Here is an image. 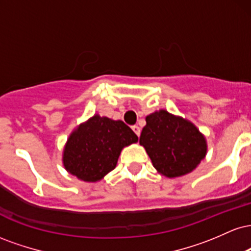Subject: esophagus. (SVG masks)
<instances>
[{"instance_id":"1","label":"esophagus","mask_w":251,"mask_h":251,"mask_svg":"<svg viewBox=\"0 0 251 251\" xmlns=\"http://www.w3.org/2000/svg\"><path fill=\"white\" fill-rule=\"evenodd\" d=\"M132 129H133V132H134V133L137 134L138 137H139V135H140V127H139V126H137V125L132 126Z\"/></svg>"}]
</instances>
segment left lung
<instances>
[{
	"instance_id": "left-lung-1",
	"label": "left lung",
	"mask_w": 251,
	"mask_h": 251,
	"mask_svg": "<svg viewBox=\"0 0 251 251\" xmlns=\"http://www.w3.org/2000/svg\"><path fill=\"white\" fill-rule=\"evenodd\" d=\"M139 143L154 169L169 178L190 174L206 154V140L200 129L165 109L146 117Z\"/></svg>"
}]
</instances>
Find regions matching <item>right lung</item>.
<instances>
[{
	"mask_svg": "<svg viewBox=\"0 0 251 251\" xmlns=\"http://www.w3.org/2000/svg\"><path fill=\"white\" fill-rule=\"evenodd\" d=\"M137 142V134L122 120L94 114L71 133L63 149V166L79 179L93 183L116 168L125 146Z\"/></svg>",
	"mask_w": 251,
	"mask_h": 251,
	"instance_id": "1",
	"label": "right lung"
}]
</instances>
